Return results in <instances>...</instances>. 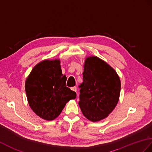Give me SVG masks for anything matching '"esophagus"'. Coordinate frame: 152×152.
Instances as JSON below:
<instances>
[{
  "instance_id": "esophagus-1",
  "label": "esophagus",
  "mask_w": 152,
  "mask_h": 152,
  "mask_svg": "<svg viewBox=\"0 0 152 152\" xmlns=\"http://www.w3.org/2000/svg\"><path fill=\"white\" fill-rule=\"evenodd\" d=\"M71 90L73 91H75V92H76V91H77V88H76V86L72 87H71Z\"/></svg>"
}]
</instances>
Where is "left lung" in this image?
<instances>
[{"mask_svg": "<svg viewBox=\"0 0 152 152\" xmlns=\"http://www.w3.org/2000/svg\"><path fill=\"white\" fill-rule=\"evenodd\" d=\"M83 68L79 106L88 120L100 121L107 117L118 104L121 80L113 68L96 56L87 57Z\"/></svg>", "mask_w": 152, "mask_h": 152, "instance_id": "left-lung-1", "label": "left lung"}]
</instances>
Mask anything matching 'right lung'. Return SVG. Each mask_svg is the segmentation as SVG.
Wrapping results in <instances>:
<instances>
[{
	"instance_id": "1",
	"label": "right lung",
	"mask_w": 152,
	"mask_h": 152,
	"mask_svg": "<svg viewBox=\"0 0 152 152\" xmlns=\"http://www.w3.org/2000/svg\"><path fill=\"white\" fill-rule=\"evenodd\" d=\"M66 80L59 59H45L31 70L26 80L25 91L28 104L38 116L53 121L69 100L75 99L76 93L65 86Z\"/></svg>"
}]
</instances>
